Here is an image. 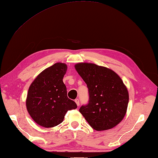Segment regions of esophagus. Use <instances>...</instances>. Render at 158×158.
Wrapping results in <instances>:
<instances>
[{
	"label": "esophagus",
	"mask_w": 158,
	"mask_h": 158,
	"mask_svg": "<svg viewBox=\"0 0 158 158\" xmlns=\"http://www.w3.org/2000/svg\"><path fill=\"white\" fill-rule=\"evenodd\" d=\"M75 103H76V104L77 105V106H79V100H78V99H77V100H75Z\"/></svg>",
	"instance_id": "esophagus-1"
}]
</instances>
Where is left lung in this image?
Wrapping results in <instances>:
<instances>
[{"instance_id": "8db88e82", "label": "left lung", "mask_w": 158, "mask_h": 158, "mask_svg": "<svg viewBox=\"0 0 158 158\" xmlns=\"http://www.w3.org/2000/svg\"><path fill=\"white\" fill-rule=\"evenodd\" d=\"M75 68L89 91V103L80 108L81 114L96 131L116 127L125 116L129 103L123 80L111 69L94 63L80 62Z\"/></svg>"}]
</instances>
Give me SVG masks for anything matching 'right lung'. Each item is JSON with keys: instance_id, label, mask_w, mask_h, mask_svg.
Here are the masks:
<instances>
[{"instance_id": "obj_1", "label": "right lung", "mask_w": 158, "mask_h": 158, "mask_svg": "<svg viewBox=\"0 0 158 158\" xmlns=\"http://www.w3.org/2000/svg\"><path fill=\"white\" fill-rule=\"evenodd\" d=\"M67 65L57 62L44 69L29 87L26 107L31 118L38 125L51 128L60 124L68 110L77 107L67 97L62 79Z\"/></svg>"}]
</instances>
